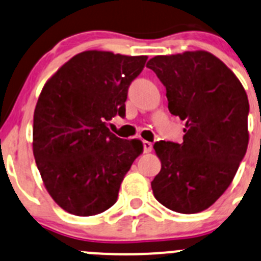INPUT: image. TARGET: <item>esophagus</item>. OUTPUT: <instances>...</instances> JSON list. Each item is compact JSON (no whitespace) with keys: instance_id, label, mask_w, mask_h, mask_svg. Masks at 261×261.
I'll list each match as a JSON object with an SVG mask.
<instances>
[{"instance_id":"obj_1","label":"esophagus","mask_w":261,"mask_h":261,"mask_svg":"<svg viewBox=\"0 0 261 261\" xmlns=\"http://www.w3.org/2000/svg\"><path fill=\"white\" fill-rule=\"evenodd\" d=\"M143 149H144V153H150L151 149H153V144L149 143V141L144 140L143 141Z\"/></svg>"}]
</instances>
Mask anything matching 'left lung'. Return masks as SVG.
Instances as JSON below:
<instances>
[{"label": "left lung", "instance_id": "obj_1", "mask_svg": "<svg viewBox=\"0 0 261 261\" xmlns=\"http://www.w3.org/2000/svg\"><path fill=\"white\" fill-rule=\"evenodd\" d=\"M146 67L166 87L168 110L186 122L184 141H158L156 200L182 214L213 205L228 189L249 144V100L236 75L205 50L155 56Z\"/></svg>", "mask_w": 261, "mask_h": 261}]
</instances>
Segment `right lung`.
<instances>
[{
    "mask_svg": "<svg viewBox=\"0 0 261 261\" xmlns=\"http://www.w3.org/2000/svg\"><path fill=\"white\" fill-rule=\"evenodd\" d=\"M146 56L85 50L45 83L33 121V153L44 186L67 213L99 214L117 201L123 177L143 151L107 122L125 117L127 90Z\"/></svg>",
    "mask_w": 261,
    "mask_h": 261,
    "instance_id": "add662e5",
    "label": "right lung"
}]
</instances>
